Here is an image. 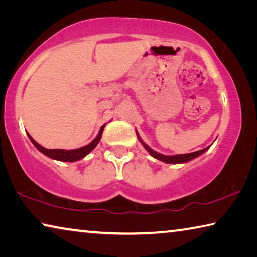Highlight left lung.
I'll use <instances>...</instances> for the list:
<instances>
[{"label": "left lung", "instance_id": "1", "mask_svg": "<svg viewBox=\"0 0 257 257\" xmlns=\"http://www.w3.org/2000/svg\"><path fill=\"white\" fill-rule=\"evenodd\" d=\"M136 135H137V137H138V139L139 141H141V143L143 144V146L145 147V149L147 150V152H149V153L153 156V158H155V159H158V160H160V161H163V162H165V163H185V162H188V161H190V160H193V159H195V158H197L198 155H201V154H203L204 152H205L208 147H206V149H204V150H201V151H196V152H193V153H188V154H179V155H172V156H169V155H163V154H160V153H158V152H155V151H153L151 149L150 146H147L144 142L142 141L141 139V137H139V135H138V133H136Z\"/></svg>", "mask_w": 257, "mask_h": 257}]
</instances>
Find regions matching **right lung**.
Returning a JSON list of instances; mask_svg holds the SVG:
<instances>
[{"instance_id":"right-lung-1","label":"right lung","mask_w":257,"mask_h":257,"mask_svg":"<svg viewBox=\"0 0 257 257\" xmlns=\"http://www.w3.org/2000/svg\"><path fill=\"white\" fill-rule=\"evenodd\" d=\"M104 127H105V124H104L103 127L101 128V130H99V133L96 136V138H95L92 143H89L88 145H86L84 147H80V149H77V150H58V149L47 150V149H45V147H43V146L38 144L36 141H34L33 137L30 136L29 134H27V135H28L30 141H32L33 144L36 146V149L38 151H41L44 155L49 156V158H51V159L62 161V162H75V161H78V160H80L82 158H85L87 154H89L90 152H92L95 149V147H96V145L98 144V142H99V139H101V137H102Z\"/></svg>"}]
</instances>
